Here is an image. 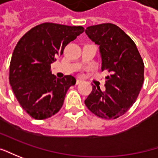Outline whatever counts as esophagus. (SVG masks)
Here are the masks:
<instances>
[{
	"mask_svg": "<svg viewBox=\"0 0 158 158\" xmlns=\"http://www.w3.org/2000/svg\"><path fill=\"white\" fill-rule=\"evenodd\" d=\"M81 82H82V80H81V79H77V80H76V84H77V85L79 84V83H81Z\"/></svg>",
	"mask_w": 158,
	"mask_h": 158,
	"instance_id": "34e87169",
	"label": "esophagus"
}]
</instances>
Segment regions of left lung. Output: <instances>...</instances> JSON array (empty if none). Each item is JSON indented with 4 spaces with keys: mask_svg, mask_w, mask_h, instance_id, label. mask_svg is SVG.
Here are the masks:
<instances>
[{
    "mask_svg": "<svg viewBox=\"0 0 158 158\" xmlns=\"http://www.w3.org/2000/svg\"><path fill=\"white\" fill-rule=\"evenodd\" d=\"M85 34L100 45L101 71H107L106 90L93 85L85 104L103 119H116L132 106L143 84L144 64L135 44L113 23L89 26Z\"/></svg>",
    "mask_w": 158,
    "mask_h": 158,
    "instance_id": "8db88e82",
    "label": "left lung"
}]
</instances>
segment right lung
<instances>
[{
  "instance_id": "1",
  "label": "right lung",
  "mask_w": 158,
  "mask_h": 158,
  "mask_svg": "<svg viewBox=\"0 0 158 158\" xmlns=\"http://www.w3.org/2000/svg\"><path fill=\"white\" fill-rule=\"evenodd\" d=\"M83 32L81 26L44 23L29 30L17 43L9 65V83L20 105L32 118L46 119L62 107L76 79L72 75L57 79L51 64Z\"/></svg>"
}]
</instances>
